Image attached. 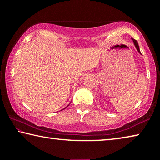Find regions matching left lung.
<instances>
[{
    "mask_svg": "<svg viewBox=\"0 0 160 160\" xmlns=\"http://www.w3.org/2000/svg\"><path fill=\"white\" fill-rule=\"evenodd\" d=\"M133 43H134V45H135L136 48H137V49L138 50V52H140L139 47V44H138V43H137V40L133 39Z\"/></svg>",
    "mask_w": 160,
    "mask_h": 160,
    "instance_id": "obj_1",
    "label": "left lung"
}]
</instances>
